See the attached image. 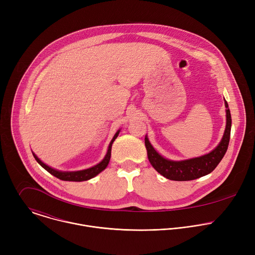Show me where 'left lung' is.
<instances>
[{
    "instance_id": "1",
    "label": "left lung",
    "mask_w": 255,
    "mask_h": 255,
    "mask_svg": "<svg viewBox=\"0 0 255 255\" xmlns=\"http://www.w3.org/2000/svg\"><path fill=\"white\" fill-rule=\"evenodd\" d=\"M224 101L226 107L225 131L219 144L207 154H204L199 157L178 161L167 159L154 149V147L148 140L147 135H145V146H146L149 162L158 173L171 180L183 181L202 177L204 175L209 174L216 168V166L219 164V162L225 155L230 140L232 124L231 114L228 108V103L226 102L225 99Z\"/></svg>"
}]
</instances>
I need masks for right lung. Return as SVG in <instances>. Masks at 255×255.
Listing matches in <instances>:
<instances>
[{"label":"right lung","mask_w":255,"mask_h":255,"mask_svg":"<svg viewBox=\"0 0 255 255\" xmlns=\"http://www.w3.org/2000/svg\"><path fill=\"white\" fill-rule=\"evenodd\" d=\"M120 130L121 129H119L115 133V135L112 138L110 144H109L107 153H106L105 157L103 158V160L101 162H99L98 164H96V165H94L92 167H89L87 169L76 170V171H62V170H58V169L52 168L51 166L45 164L42 160H40L37 157V155H36L34 152H32V153H33V156L36 159V161H37L45 170H47L49 173H51L52 175H54L55 177H57V178H59L61 180H67V181H84V180H88V179H91V178L95 177L96 175H98L100 172H102L108 166L109 161H110V158H111L112 144L115 141V139L118 137V135L120 133Z\"/></svg>","instance_id":"right-lung-1"}]
</instances>
